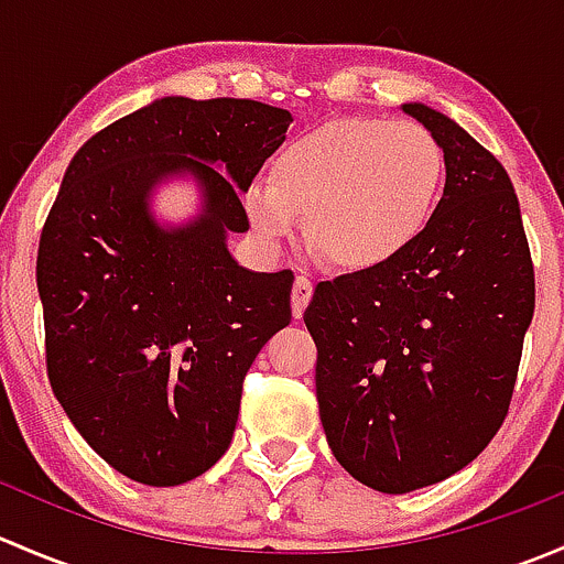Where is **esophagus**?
Returning a JSON list of instances; mask_svg holds the SVG:
<instances>
[{
  "label": "esophagus",
  "mask_w": 564,
  "mask_h": 564,
  "mask_svg": "<svg viewBox=\"0 0 564 564\" xmlns=\"http://www.w3.org/2000/svg\"><path fill=\"white\" fill-rule=\"evenodd\" d=\"M311 297H314V283H311V278L297 275V281H294V289H292V314H294V318H300L305 314Z\"/></svg>",
  "instance_id": "esophagus-1"
}]
</instances>
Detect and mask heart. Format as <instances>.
<instances>
[{"mask_svg": "<svg viewBox=\"0 0 564 564\" xmlns=\"http://www.w3.org/2000/svg\"><path fill=\"white\" fill-rule=\"evenodd\" d=\"M445 176V150L423 124L338 119L272 158L267 182L246 191V213L267 242L289 240L308 215L311 240L329 264L379 270L434 224Z\"/></svg>", "mask_w": 564, "mask_h": 564, "instance_id": "obj_1", "label": "heart"}]
</instances>
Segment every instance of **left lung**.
<instances>
[{
    "mask_svg": "<svg viewBox=\"0 0 564 564\" xmlns=\"http://www.w3.org/2000/svg\"><path fill=\"white\" fill-rule=\"evenodd\" d=\"M403 111L447 158L434 224L388 267L318 283L303 316L329 451L384 494L434 486L486 451L534 314L532 256L502 163L445 113Z\"/></svg>",
    "mask_w": 564,
    "mask_h": 564,
    "instance_id": "8db88e82",
    "label": "left lung"
}]
</instances>
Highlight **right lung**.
<instances>
[{"mask_svg":"<svg viewBox=\"0 0 564 564\" xmlns=\"http://www.w3.org/2000/svg\"><path fill=\"white\" fill-rule=\"evenodd\" d=\"M289 122L259 100L163 98L95 133L62 176L37 248L45 371L130 480L180 486L224 456L250 362L292 322V270L250 272L226 248ZM172 173L203 182L205 213L161 230L145 198Z\"/></svg>","mask_w":564,"mask_h":564,"instance_id":"right-lung-1","label":"right lung"}]
</instances>
